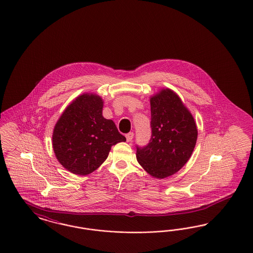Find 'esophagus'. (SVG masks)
Wrapping results in <instances>:
<instances>
[{"label":"esophagus","mask_w":253,"mask_h":253,"mask_svg":"<svg viewBox=\"0 0 253 253\" xmlns=\"http://www.w3.org/2000/svg\"><path fill=\"white\" fill-rule=\"evenodd\" d=\"M132 138H133V132H128L127 134H126V139H127V141L131 142L132 140Z\"/></svg>","instance_id":"obj_1"}]
</instances>
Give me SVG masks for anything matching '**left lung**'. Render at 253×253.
<instances>
[{
  "label": "left lung",
  "instance_id": "left-lung-1",
  "mask_svg": "<svg viewBox=\"0 0 253 253\" xmlns=\"http://www.w3.org/2000/svg\"><path fill=\"white\" fill-rule=\"evenodd\" d=\"M151 139L144 147L136 145V158L149 174L164 179L189 160L198 130L190 112L169 89L151 99Z\"/></svg>",
  "mask_w": 253,
  "mask_h": 253
}]
</instances>
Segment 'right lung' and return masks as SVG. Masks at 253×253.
<instances>
[{
    "instance_id": "1",
    "label": "right lung",
    "mask_w": 253,
    "mask_h": 253,
    "mask_svg": "<svg viewBox=\"0 0 253 253\" xmlns=\"http://www.w3.org/2000/svg\"><path fill=\"white\" fill-rule=\"evenodd\" d=\"M99 96L84 94L62 114L52 134L56 158L69 171L87 175L108 156L113 145L126 141L115 123L102 117Z\"/></svg>"
}]
</instances>
